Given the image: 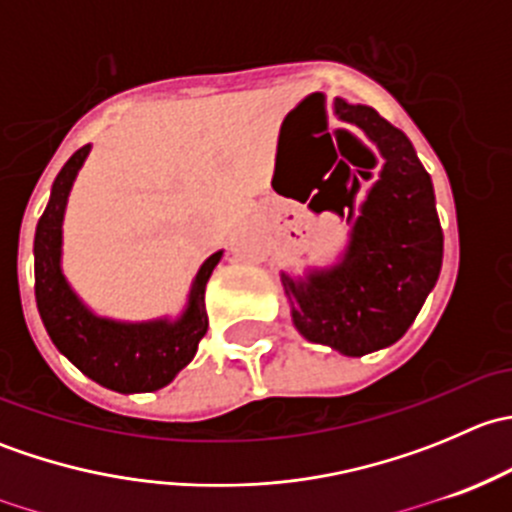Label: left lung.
Returning a JSON list of instances; mask_svg holds the SVG:
<instances>
[{
	"instance_id": "left-lung-1",
	"label": "left lung",
	"mask_w": 512,
	"mask_h": 512,
	"mask_svg": "<svg viewBox=\"0 0 512 512\" xmlns=\"http://www.w3.org/2000/svg\"><path fill=\"white\" fill-rule=\"evenodd\" d=\"M342 121L359 126L384 156L361 213L349 203L352 237L342 262L294 282L282 272L294 327L309 342L364 356L399 342L414 324L443 260L431 175L409 138L371 106L334 101ZM344 218V205H332Z\"/></svg>"
}]
</instances>
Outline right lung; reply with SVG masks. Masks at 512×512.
I'll list each match as a JSON object with an SVG mask.
<instances>
[{
    "mask_svg": "<svg viewBox=\"0 0 512 512\" xmlns=\"http://www.w3.org/2000/svg\"><path fill=\"white\" fill-rule=\"evenodd\" d=\"M91 146L79 148L51 185V198L34 237V289L41 322L61 354L89 379L121 394L156 391L190 364L208 332L205 285L223 252H215L195 275L183 317L126 324L96 317L61 275V223L76 173Z\"/></svg>",
    "mask_w": 512,
    "mask_h": 512,
    "instance_id": "right-lung-1",
    "label": "right lung"
}]
</instances>
